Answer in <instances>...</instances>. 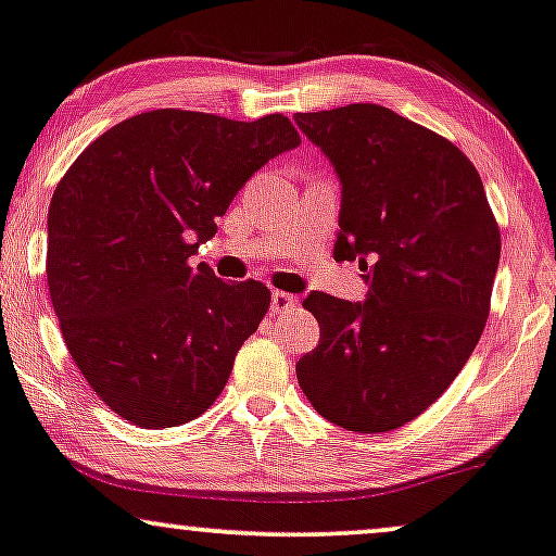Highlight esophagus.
<instances>
[{
  "label": "esophagus",
  "instance_id": "34e87169",
  "mask_svg": "<svg viewBox=\"0 0 556 556\" xmlns=\"http://www.w3.org/2000/svg\"><path fill=\"white\" fill-rule=\"evenodd\" d=\"M298 307V298L290 292H271V313H287Z\"/></svg>",
  "mask_w": 556,
  "mask_h": 556
}]
</instances>
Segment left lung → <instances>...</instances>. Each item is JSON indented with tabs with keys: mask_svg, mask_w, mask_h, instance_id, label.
<instances>
[{
	"mask_svg": "<svg viewBox=\"0 0 556 556\" xmlns=\"http://www.w3.org/2000/svg\"><path fill=\"white\" fill-rule=\"evenodd\" d=\"M341 179L336 262L359 258L369 294L311 292L320 343L298 382L330 424L384 433L428 410L480 341L501 228L472 161L379 104L298 112Z\"/></svg>",
	"mask_w": 556,
	"mask_h": 556,
	"instance_id": "8db88e82",
	"label": "left lung"
}]
</instances>
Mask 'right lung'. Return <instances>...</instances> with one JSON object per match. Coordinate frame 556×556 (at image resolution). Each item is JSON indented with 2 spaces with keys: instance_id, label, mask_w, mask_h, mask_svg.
I'll list each match as a JSON object with an SVG mask.
<instances>
[{
  "instance_id": "1",
  "label": "right lung",
  "mask_w": 556,
  "mask_h": 556,
  "mask_svg": "<svg viewBox=\"0 0 556 556\" xmlns=\"http://www.w3.org/2000/svg\"><path fill=\"white\" fill-rule=\"evenodd\" d=\"M300 146L285 115L254 123L151 110L91 140L48 210V290L89 388L140 428L207 410L269 287L192 266L251 174Z\"/></svg>"
}]
</instances>
